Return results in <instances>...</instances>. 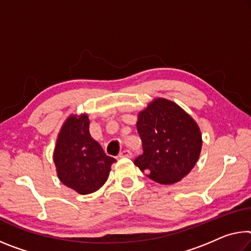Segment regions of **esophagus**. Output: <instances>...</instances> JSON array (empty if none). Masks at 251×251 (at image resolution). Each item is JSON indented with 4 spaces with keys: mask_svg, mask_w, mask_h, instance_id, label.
Here are the masks:
<instances>
[{
    "mask_svg": "<svg viewBox=\"0 0 251 251\" xmlns=\"http://www.w3.org/2000/svg\"><path fill=\"white\" fill-rule=\"evenodd\" d=\"M119 157H132V152H130V151H128V150H125V151H123V152L119 154Z\"/></svg>",
    "mask_w": 251,
    "mask_h": 251,
    "instance_id": "1",
    "label": "esophagus"
}]
</instances>
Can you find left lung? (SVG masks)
<instances>
[{
  "label": "left lung",
  "instance_id": "1",
  "mask_svg": "<svg viewBox=\"0 0 251 251\" xmlns=\"http://www.w3.org/2000/svg\"><path fill=\"white\" fill-rule=\"evenodd\" d=\"M137 116L144 153L134 164L161 184L181 181L200 157L202 135L197 122L165 98H155Z\"/></svg>",
  "mask_w": 251,
  "mask_h": 251
}]
</instances>
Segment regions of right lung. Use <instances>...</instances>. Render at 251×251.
I'll list each match as a JSON object with an SVG mask.
<instances>
[{
  "label": "right lung",
  "instance_id": "add662e5",
  "mask_svg": "<svg viewBox=\"0 0 251 251\" xmlns=\"http://www.w3.org/2000/svg\"><path fill=\"white\" fill-rule=\"evenodd\" d=\"M57 176L63 184L79 194L96 192L108 178L116 162L89 133L87 114L70 115L58 134L53 151Z\"/></svg>",
  "mask_w": 251,
  "mask_h": 251
}]
</instances>
